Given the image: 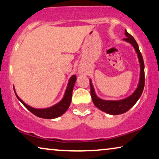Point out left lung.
<instances>
[{"mask_svg": "<svg viewBox=\"0 0 159 159\" xmlns=\"http://www.w3.org/2000/svg\"><path fill=\"white\" fill-rule=\"evenodd\" d=\"M125 34L126 36V38H125L124 40L128 42V43H131L133 45V47L135 49L137 54H138V58H139V62L140 63V77L139 84H138V88L134 91V93L131 95L129 97L123 100H119V101H107V100L101 99V98H98L96 96L92 83L90 81V94L91 97H92L93 102L95 106L97 107L98 109L104 111V112H106L107 114L112 115L121 114L129 111L137 102V101L139 99L142 93H143L144 84H145L144 63L143 57H142L141 53H140L139 50V47H138V43H137L135 39H134V37L131 34H129L126 31V30H125Z\"/></svg>", "mask_w": 159, "mask_h": 159, "instance_id": "obj_1", "label": "left lung"}]
</instances>
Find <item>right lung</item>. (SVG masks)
Masks as SVG:
<instances>
[{
    "label": "right lung",
    "instance_id": "1",
    "mask_svg": "<svg viewBox=\"0 0 159 159\" xmlns=\"http://www.w3.org/2000/svg\"><path fill=\"white\" fill-rule=\"evenodd\" d=\"M76 81V76L72 75V77L69 79L68 86L66 90L64 97L63 99L57 103V105H54V106L48 107V108H44V109H36L34 107L29 106L25 104L22 100L20 98L19 96L16 95L18 99L21 102V103L25 105L27 110H29L32 114H34L36 116H39L41 118H45V119H54V118H57L58 116H61L66 111L67 109L69 108V105H70L71 101H72V90H73V87Z\"/></svg>",
    "mask_w": 159,
    "mask_h": 159
}]
</instances>
